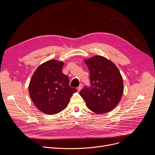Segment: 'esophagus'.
<instances>
[{
	"mask_svg": "<svg viewBox=\"0 0 155 155\" xmlns=\"http://www.w3.org/2000/svg\"><path fill=\"white\" fill-rule=\"evenodd\" d=\"M83 88V84H80V85H79V86L77 87V90H78V91H80L81 89Z\"/></svg>",
	"mask_w": 155,
	"mask_h": 155,
	"instance_id": "obj_1",
	"label": "esophagus"
}]
</instances>
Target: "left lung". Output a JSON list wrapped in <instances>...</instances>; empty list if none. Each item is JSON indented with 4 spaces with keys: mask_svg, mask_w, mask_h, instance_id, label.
<instances>
[{
    "mask_svg": "<svg viewBox=\"0 0 155 155\" xmlns=\"http://www.w3.org/2000/svg\"><path fill=\"white\" fill-rule=\"evenodd\" d=\"M90 71L91 86H85L80 94L87 107L98 114L111 111L123 93V81L117 66L101 56L84 61Z\"/></svg>",
    "mask_w": 155,
    "mask_h": 155,
    "instance_id": "8db88e82",
    "label": "left lung"
}]
</instances>
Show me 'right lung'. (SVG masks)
I'll list each match as a JSON object with an SVG mask.
<instances>
[{"label":"right lung","mask_w":155,"mask_h":155,"mask_svg":"<svg viewBox=\"0 0 155 155\" xmlns=\"http://www.w3.org/2000/svg\"><path fill=\"white\" fill-rule=\"evenodd\" d=\"M64 63L54 59L41 64L33 74L29 95L37 108L48 115L56 114L67 107L77 90L69 86V77L62 72Z\"/></svg>","instance_id":"right-lung-1"}]
</instances>
